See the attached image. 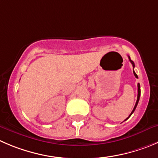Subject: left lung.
<instances>
[{
    "mask_svg": "<svg viewBox=\"0 0 158 158\" xmlns=\"http://www.w3.org/2000/svg\"><path fill=\"white\" fill-rule=\"evenodd\" d=\"M129 60H130V62H131V64H133V68H134V67H135V64H134V63H133V61H132L131 60H130V56H129ZM133 74H134V76L136 77V78H138V76H137V74H136V73H135V71H134V70H133ZM137 87H138V94H137V100H136V104H135V106H134V108H133V111H132V112H131V113H130V115H129V117H128V118H126L125 120L128 119V118H130V115H131L133 113V112H134V111H135V109H136V106H137V104H138V102H139V97H140V85H139V84H138V85H137Z\"/></svg>",
    "mask_w": 158,
    "mask_h": 158,
    "instance_id": "8db88e82",
    "label": "left lung"
}]
</instances>
